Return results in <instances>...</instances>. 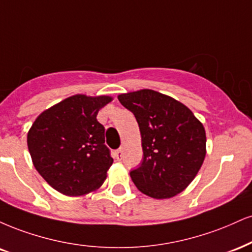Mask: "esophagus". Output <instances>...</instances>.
I'll list each match as a JSON object with an SVG mask.
<instances>
[{
  "label": "esophagus",
  "instance_id": "1",
  "mask_svg": "<svg viewBox=\"0 0 252 252\" xmlns=\"http://www.w3.org/2000/svg\"><path fill=\"white\" fill-rule=\"evenodd\" d=\"M122 157H123V151H122V149L115 150V158H116L117 160H121V159H122Z\"/></svg>",
  "mask_w": 252,
  "mask_h": 252
}]
</instances>
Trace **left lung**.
I'll use <instances>...</instances> for the list:
<instances>
[{
	"label": "left lung",
	"mask_w": 252,
	"mask_h": 252,
	"mask_svg": "<svg viewBox=\"0 0 252 252\" xmlns=\"http://www.w3.org/2000/svg\"><path fill=\"white\" fill-rule=\"evenodd\" d=\"M118 101L135 115L142 136L143 158L130 171L137 189L157 199L183 191L204 160L203 124L181 102L154 90L122 94Z\"/></svg>",
	"instance_id": "1"
}]
</instances>
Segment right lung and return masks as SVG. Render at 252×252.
I'll list each match as a JSON object with an SVG mask.
<instances>
[{"label":"right lung","mask_w":252,"mask_h":252,"mask_svg":"<svg viewBox=\"0 0 252 252\" xmlns=\"http://www.w3.org/2000/svg\"><path fill=\"white\" fill-rule=\"evenodd\" d=\"M109 96L75 95L45 110L28 132V149L39 175L57 191L81 196L98 189L113 164L98 110Z\"/></svg>","instance_id":"right-lung-1"}]
</instances>
